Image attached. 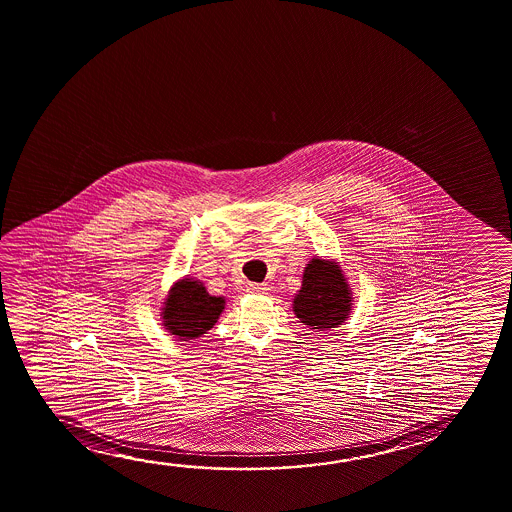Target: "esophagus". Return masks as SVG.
<instances>
[{
	"instance_id": "esophagus-1",
	"label": "esophagus",
	"mask_w": 512,
	"mask_h": 512,
	"mask_svg": "<svg viewBox=\"0 0 512 512\" xmlns=\"http://www.w3.org/2000/svg\"><path fill=\"white\" fill-rule=\"evenodd\" d=\"M249 291H251V293H258V295H263V293H267L268 286L267 284H256V282H251V284H249Z\"/></svg>"
}]
</instances>
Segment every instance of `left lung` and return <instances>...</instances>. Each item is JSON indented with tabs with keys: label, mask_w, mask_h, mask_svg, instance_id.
I'll list each match as a JSON object with an SVG mask.
<instances>
[{
	"label": "left lung",
	"mask_w": 512,
	"mask_h": 512,
	"mask_svg": "<svg viewBox=\"0 0 512 512\" xmlns=\"http://www.w3.org/2000/svg\"><path fill=\"white\" fill-rule=\"evenodd\" d=\"M351 293L339 267L332 261H310L303 272L302 289L293 302L296 317L312 330L323 332L344 323L351 310Z\"/></svg>",
	"instance_id": "left-lung-1"
}]
</instances>
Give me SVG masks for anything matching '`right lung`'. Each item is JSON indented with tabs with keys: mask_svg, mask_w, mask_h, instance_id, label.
Instances as JSON below:
<instances>
[{
	"mask_svg": "<svg viewBox=\"0 0 512 512\" xmlns=\"http://www.w3.org/2000/svg\"><path fill=\"white\" fill-rule=\"evenodd\" d=\"M223 309L221 296H210L202 282L184 279L173 286L166 298L163 323L180 340L196 339L209 332Z\"/></svg>",
	"mask_w": 512,
	"mask_h": 512,
	"instance_id": "add662e5",
	"label": "right lung"
}]
</instances>
